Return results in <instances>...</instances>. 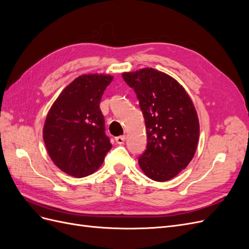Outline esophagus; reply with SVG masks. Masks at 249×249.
I'll list each match as a JSON object with an SVG mask.
<instances>
[{
    "mask_svg": "<svg viewBox=\"0 0 249 249\" xmlns=\"http://www.w3.org/2000/svg\"><path fill=\"white\" fill-rule=\"evenodd\" d=\"M115 141H116V143H118V144H124V141H125V135H123V136L116 137Z\"/></svg>",
    "mask_w": 249,
    "mask_h": 249,
    "instance_id": "1",
    "label": "esophagus"
}]
</instances>
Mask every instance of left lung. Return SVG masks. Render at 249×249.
<instances>
[{
  "label": "left lung",
  "mask_w": 249,
  "mask_h": 249,
  "mask_svg": "<svg viewBox=\"0 0 249 249\" xmlns=\"http://www.w3.org/2000/svg\"><path fill=\"white\" fill-rule=\"evenodd\" d=\"M134 89L144 117L147 145L138 159L145 175L166 182L189 164L196 152L199 123L192 100L184 87L155 69L124 72Z\"/></svg>",
  "instance_id": "1"
}]
</instances>
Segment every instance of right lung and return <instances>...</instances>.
<instances>
[{
    "mask_svg": "<svg viewBox=\"0 0 249 249\" xmlns=\"http://www.w3.org/2000/svg\"><path fill=\"white\" fill-rule=\"evenodd\" d=\"M112 80L109 74H82L63 89L48 113L42 131L48 154L71 177L92 175L112 147L100 109Z\"/></svg>",
    "mask_w": 249,
    "mask_h": 249,
    "instance_id": "1",
    "label": "right lung"
}]
</instances>
